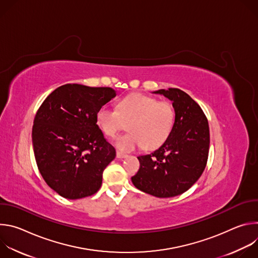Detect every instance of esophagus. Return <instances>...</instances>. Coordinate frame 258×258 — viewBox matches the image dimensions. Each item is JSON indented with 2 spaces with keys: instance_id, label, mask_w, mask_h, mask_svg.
<instances>
[{
  "instance_id": "34e87169",
  "label": "esophagus",
  "mask_w": 258,
  "mask_h": 258,
  "mask_svg": "<svg viewBox=\"0 0 258 258\" xmlns=\"http://www.w3.org/2000/svg\"><path fill=\"white\" fill-rule=\"evenodd\" d=\"M127 155L125 154V153H122V152H120V151H117L116 152V157L117 158H125Z\"/></svg>"
}]
</instances>
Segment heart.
Here are the masks:
<instances>
[{
  "label": "heart",
  "mask_w": 258,
  "mask_h": 258,
  "mask_svg": "<svg viewBox=\"0 0 258 258\" xmlns=\"http://www.w3.org/2000/svg\"><path fill=\"white\" fill-rule=\"evenodd\" d=\"M175 115V109L170 102L135 94L121 99L118 109L108 105L100 107L96 121L110 138H114L128 122L130 132L115 142L120 151L128 152L141 145L148 150L160 147L172 132Z\"/></svg>",
  "instance_id": "obj_1"
}]
</instances>
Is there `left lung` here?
<instances>
[{
  "instance_id": "left-lung-1",
  "label": "left lung",
  "mask_w": 258,
  "mask_h": 258,
  "mask_svg": "<svg viewBox=\"0 0 258 258\" xmlns=\"http://www.w3.org/2000/svg\"><path fill=\"white\" fill-rule=\"evenodd\" d=\"M154 93L172 101L175 123L157 150L138 157L140 168L132 181L147 194L169 198L189 190L204 171L209 151V126L203 110L187 93L174 88Z\"/></svg>"
}]
</instances>
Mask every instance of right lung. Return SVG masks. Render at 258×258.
Segmentation results:
<instances>
[{
	"label": "right lung",
	"instance_id": "1",
	"mask_svg": "<svg viewBox=\"0 0 258 258\" xmlns=\"http://www.w3.org/2000/svg\"><path fill=\"white\" fill-rule=\"evenodd\" d=\"M115 96L112 88L67 84L40 106L32 126L34 157L47 185L60 196L76 200L100 189L103 171L116 152L96 113Z\"/></svg>",
	"mask_w": 258,
	"mask_h": 258
}]
</instances>
